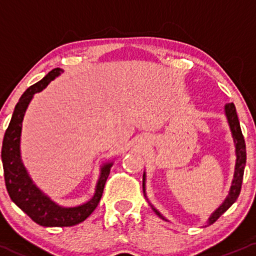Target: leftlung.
Masks as SVG:
<instances>
[{
  "instance_id": "obj_1",
  "label": "left lung",
  "mask_w": 256,
  "mask_h": 256,
  "mask_svg": "<svg viewBox=\"0 0 256 256\" xmlns=\"http://www.w3.org/2000/svg\"><path fill=\"white\" fill-rule=\"evenodd\" d=\"M226 115L228 118L229 126H230L232 134H233L234 144H236V172H234V180L232 183L230 190H229V194L226 197V200H224L223 204L220 206L213 214L210 216L208 220V226L213 224L224 212L236 200H238L240 194V190H242V176H244V168H245V162H246V150H245V140L244 136L242 134V128H240L239 118L236 115V106H234L233 102L226 105ZM154 210L156 212V214L158 216H161L162 219H164V216L160 214V212H157L154 208Z\"/></svg>"
}]
</instances>
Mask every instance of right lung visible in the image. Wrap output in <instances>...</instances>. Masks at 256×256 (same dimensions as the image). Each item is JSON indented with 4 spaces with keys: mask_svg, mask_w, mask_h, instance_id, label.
I'll use <instances>...</instances> for the list:
<instances>
[{
    "mask_svg": "<svg viewBox=\"0 0 256 256\" xmlns=\"http://www.w3.org/2000/svg\"><path fill=\"white\" fill-rule=\"evenodd\" d=\"M60 73H63L60 68L53 69L42 80L33 84L23 92L14 108V115L4 132V142H2L1 157L7 192L11 200L33 222L43 226H73L84 222L99 204L100 198L104 192L105 183L110 174V168L112 166V164H106L102 166L94 197L85 204L73 208H64L52 202L47 196L43 194L33 184L32 180L28 176L20 160V152L23 116L33 95L38 92H42L50 82V80Z\"/></svg>",
    "mask_w": 256,
    "mask_h": 256,
    "instance_id": "obj_1",
    "label": "right lung"
}]
</instances>
